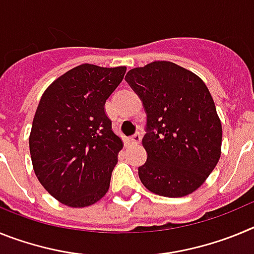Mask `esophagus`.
<instances>
[{
  "instance_id": "1",
  "label": "esophagus",
  "mask_w": 254,
  "mask_h": 254,
  "mask_svg": "<svg viewBox=\"0 0 254 254\" xmlns=\"http://www.w3.org/2000/svg\"><path fill=\"white\" fill-rule=\"evenodd\" d=\"M141 138H142L141 132H136V133H133L132 136H129V137L127 138V141H128V143H138L141 141Z\"/></svg>"
}]
</instances>
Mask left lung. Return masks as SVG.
<instances>
[{
    "label": "left lung",
    "mask_w": 254,
    "mask_h": 254,
    "mask_svg": "<svg viewBox=\"0 0 254 254\" xmlns=\"http://www.w3.org/2000/svg\"><path fill=\"white\" fill-rule=\"evenodd\" d=\"M126 81L146 113L142 185L164 197L192 193L216 167L221 150L223 129L207 86L167 61L129 69Z\"/></svg>",
    "instance_id": "obj_1"
}]
</instances>
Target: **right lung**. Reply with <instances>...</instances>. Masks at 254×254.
<instances>
[{"instance_id": "add662e5", "label": "right lung", "mask_w": 254, "mask_h": 254, "mask_svg": "<svg viewBox=\"0 0 254 254\" xmlns=\"http://www.w3.org/2000/svg\"><path fill=\"white\" fill-rule=\"evenodd\" d=\"M125 73L123 66L81 64L42 95L29 137L31 161L42 186L64 205L85 207L108 192L122 141L104 104Z\"/></svg>"}]
</instances>
